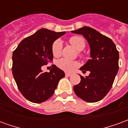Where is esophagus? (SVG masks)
I'll list each match as a JSON object with an SVG mask.
<instances>
[{
    "instance_id": "esophagus-1",
    "label": "esophagus",
    "mask_w": 128,
    "mask_h": 128,
    "mask_svg": "<svg viewBox=\"0 0 128 128\" xmlns=\"http://www.w3.org/2000/svg\"><path fill=\"white\" fill-rule=\"evenodd\" d=\"M65 75L67 76V77H70V76H71V75H72V74H71V73H70V72H66V73H65Z\"/></svg>"
}]
</instances>
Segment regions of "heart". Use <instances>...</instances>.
I'll list each match as a JSON object with an SVG mask.
<instances>
[{
	"instance_id": "obj_1",
	"label": "heart",
	"mask_w": 128,
	"mask_h": 128,
	"mask_svg": "<svg viewBox=\"0 0 128 128\" xmlns=\"http://www.w3.org/2000/svg\"><path fill=\"white\" fill-rule=\"evenodd\" d=\"M70 43L74 46V47L78 50L81 51L84 49L86 46V43L82 37L79 36H73L71 37L69 40ZM62 49V43L61 40H56V41L52 44L51 50L52 53L54 56L58 57L61 55ZM57 64L58 67H60L61 69L64 70L65 71H73L78 66H79V63L76 61H72V60H68L67 59H60L59 60Z\"/></svg>"
}]
</instances>
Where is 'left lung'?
<instances>
[{
    "mask_svg": "<svg viewBox=\"0 0 128 128\" xmlns=\"http://www.w3.org/2000/svg\"><path fill=\"white\" fill-rule=\"evenodd\" d=\"M71 32L86 38L91 58L80 68L83 72L89 70L90 74L86 78L80 75V83L73 87L74 92L85 102H99L110 91L117 74L118 51L112 40L92 28L84 26Z\"/></svg>",
    "mask_w": 128,
    "mask_h": 128,
    "instance_id": "1",
    "label": "left lung"
}]
</instances>
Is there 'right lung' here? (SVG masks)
Segmentation results:
<instances>
[{
	"mask_svg": "<svg viewBox=\"0 0 128 128\" xmlns=\"http://www.w3.org/2000/svg\"><path fill=\"white\" fill-rule=\"evenodd\" d=\"M66 32L41 29L22 40L12 56V73L19 90L27 100L42 103L50 98L64 72L52 65L50 72L41 67L52 61V44Z\"/></svg>",
	"mask_w": 128,
	"mask_h": 128,
	"instance_id": "1",
	"label": "right lung"
}]
</instances>
